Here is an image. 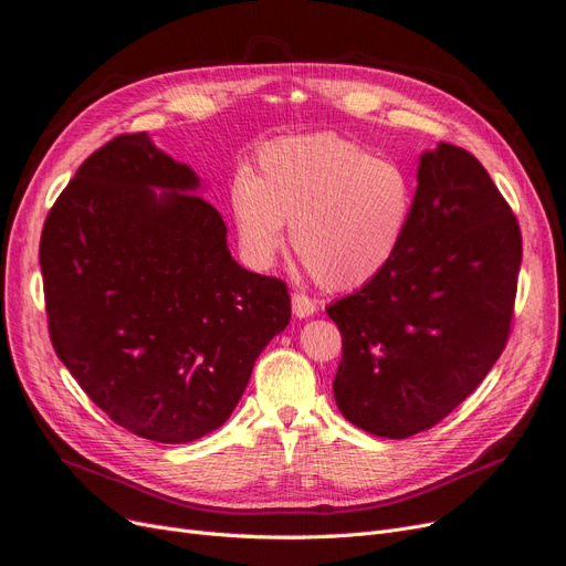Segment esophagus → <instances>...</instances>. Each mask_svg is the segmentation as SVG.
Returning <instances> with one entry per match:
<instances>
[{
	"instance_id": "obj_1",
	"label": "esophagus",
	"mask_w": 566,
	"mask_h": 566,
	"mask_svg": "<svg viewBox=\"0 0 566 566\" xmlns=\"http://www.w3.org/2000/svg\"><path fill=\"white\" fill-rule=\"evenodd\" d=\"M314 312H316V302L310 295H304V293L293 295V314L297 318H306V316H312Z\"/></svg>"
}]
</instances>
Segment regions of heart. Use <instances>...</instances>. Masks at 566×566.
Listing matches in <instances>:
<instances>
[{"mask_svg":"<svg viewBox=\"0 0 566 566\" xmlns=\"http://www.w3.org/2000/svg\"><path fill=\"white\" fill-rule=\"evenodd\" d=\"M238 235L269 266L293 224V250L328 290L364 285L399 250L413 210L406 169L339 134L269 144L233 184Z\"/></svg>","mask_w":566,"mask_h":566,"instance_id":"obj_1","label":"heart"}]
</instances>
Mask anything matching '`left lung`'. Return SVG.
<instances>
[{
	"label": "left lung",
	"mask_w": 566,
	"mask_h": 566,
	"mask_svg": "<svg viewBox=\"0 0 566 566\" xmlns=\"http://www.w3.org/2000/svg\"><path fill=\"white\" fill-rule=\"evenodd\" d=\"M520 264L517 217L482 163L451 144L427 150L399 250L325 306L342 335L339 413L387 439L447 418L507 345Z\"/></svg>",
	"instance_id": "obj_1"
}]
</instances>
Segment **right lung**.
I'll use <instances>...</instances> for the list:
<instances>
[{
	"instance_id": "add662e5",
	"label": "right lung",
	"mask_w": 566,
	"mask_h": 566,
	"mask_svg": "<svg viewBox=\"0 0 566 566\" xmlns=\"http://www.w3.org/2000/svg\"><path fill=\"white\" fill-rule=\"evenodd\" d=\"M196 188L146 132L119 134L77 167L40 241L56 356L115 424L160 443L224 424L290 321L287 285L233 260Z\"/></svg>"
}]
</instances>
